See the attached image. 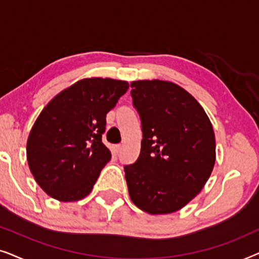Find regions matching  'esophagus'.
<instances>
[{
	"mask_svg": "<svg viewBox=\"0 0 259 259\" xmlns=\"http://www.w3.org/2000/svg\"><path fill=\"white\" fill-rule=\"evenodd\" d=\"M120 151H121V145H114L113 146V153L114 154L120 153Z\"/></svg>",
	"mask_w": 259,
	"mask_h": 259,
	"instance_id": "obj_1",
	"label": "esophagus"
}]
</instances>
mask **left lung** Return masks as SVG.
<instances>
[{
  "mask_svg": "<svg viewBox=\"0 0 259 259\" xmlns=\"http://www.w3.org/2000/svg\"><path fill=\"white\" fill-rule=\"evenodd\" d=\"M143 128L141 150L125 166L131 200L150 214L180 210L203 190L215 162V138L201 105L171 81L131 83Z\"/></svg>",
  "mask_w": 259,
  "mask_h": 259,
  "instance_id": "left-lung-1",
  "label": "left lung"
}]
</instances>
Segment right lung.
Segmentation results:
<instances>
[{"label": "right lung", "mask_w": 259, "mask_h": 259, "mask_svg": "<svg viewBox=\"0 0 259 259\" xmlns=\"http://www.w3.org/2000/svg\"><path fill=\"white\" fill-rule=\"evenodd\" d=\"M128 87L127 81L87 77L45 106L28 137L27 160L48 196L67 203L91 193L112 157L101 141L106 114Z\"/></svg>", "instance_id": "right-lung-1"}]
</instances>
